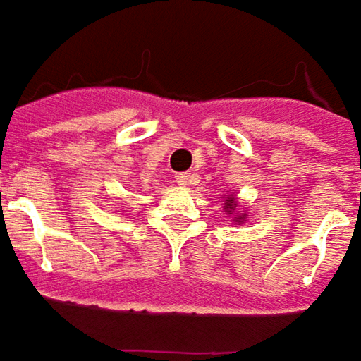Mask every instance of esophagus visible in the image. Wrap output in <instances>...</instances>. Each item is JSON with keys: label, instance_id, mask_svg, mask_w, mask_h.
I'll use <instances>...</instances> for the list:
<instances>
[{"label": "esophagus", "instance_id": "34e87169", "mask_svg": "<svg viewBox=\"0 0 361 361\" xmlns=\"http://www.w3.org/2000/svg\"><path fill=\"white\" fill-rule=\"evenodd\" d=\"M176 181H178L180 185H188V183L192 181V173H190V171H180V173H176Z\"/></svg>", "mask_w": 361, "mask_h": 361}]
</instances>
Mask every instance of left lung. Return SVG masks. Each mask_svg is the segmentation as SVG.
I'll return each mask as SVG.
<instances>
[{"label":"left lung","mask_w":361,"mask_h":361,"mask_svg":"<svg viewBox=\"0 0 361 361\" xmlns=\"http://www.w3.org/2000/svg\"><path fill=\"white\" fill-rule=\"evenodd\" d=\"M226 205H228V207H235V202H233V197H228V200H226ZM238 219H242V218H238Z\"/></svg>","instance_id":"8db88e82"}]
</instances>
